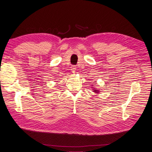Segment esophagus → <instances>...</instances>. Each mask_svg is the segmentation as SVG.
Here are the masks:
<instances>
[{"instance_id": "1", "label": "esophagus", "mask_w": 152, "mask_h": 152, "mask_svg": "<svg viewBox=\"0 0 152 152\" xmlns=\"http://www.w3.org/2000/svg\"><path fill=\"white\" fill-rule=\"evenodd\" d=\"M71 70H72V72H75V70H76V67L75 66H71Z\"/></svg>"}]
</instances>
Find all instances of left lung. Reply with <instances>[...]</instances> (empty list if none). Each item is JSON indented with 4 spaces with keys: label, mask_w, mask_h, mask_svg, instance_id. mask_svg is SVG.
<instances>
[{
    "label": "left lung",
    "mask_w": 152,
    "mask_h": 152,
    "mask_svg": "<svg viewBox=\"0 0 152 152\" xmlns=\"http://www.w3.org/2000/svg\"><path fill=\"white\" fill-rule=\"evenodd\" d=\"M92 86H93V85H92ZM92 88H93V89H93V92H94V93H96V94H99V92H100V91H99V90H98V89H95L94 87H92Z\"/></svg>",
    "instance_id": "obj_1"
}]
</instances>
